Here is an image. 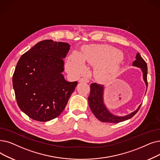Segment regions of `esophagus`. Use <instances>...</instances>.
<instances>
[{
    "instance_id": "1",
    "label": "esophagus",
    "mask_w": 160,
    "mask_h": 160,
    "mask_svg": "<svg viewBox=\"0 0 160 160\" xmlns=\"http://www.w3.org/2000/svg\"><path fill=\"white\" fill-rule=\"evenodd\" d=\"M89 82V80L86 77L82 78L79 80V82Z\"/></svg>"
}]
</instances>
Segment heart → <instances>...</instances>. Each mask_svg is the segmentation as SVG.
<instances>
[{
    "instance_id": "obj_1",
    "label": "heart",
    "mask_w": 160,
    "mask_h": 160,
    "mask_svg": "<svg viewBox=\"0 0 160 160\" xmlns=\"http://www.w3.org/2000/svg\"><path fill=\"white\" fill-rule=\"evenodd\" d=\"M122 55L115 48L107 45L94 46L86 48L81 55L74 52L67 63V70L80 74L86 68L84 63L98 65L97 74L102 79L114 78L119 71V62Z\"/></svg>"
}]
</instances>
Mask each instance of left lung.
I'll return each mask as SVG.
<instances>
[{
    "mask_svg": "<svg viewBox=\"0 0 160 160\" xmlns=\"http://www.w3.org/2000/svg\"><path fill=\"white\" fill-rule=\"evenodd\" d=\"M132 65L141 68L142 72L143 80L147 88V65L138 53H137L136 60L133 62ZM90 89H91L90 94L88 97L89 108L97 118L102 122L116 123L129 120L138 112L141 106V105H140L135 111L128 115L123 116H116L110 112L104 102V91H105L104 86L97 84V83H92L90 85Z\"/></svg>",
    "mask_w": 160,
    "mask_h": 160,
    "instance_id": "left-lung-1",
    "label": "left lung"
}]
</instances>
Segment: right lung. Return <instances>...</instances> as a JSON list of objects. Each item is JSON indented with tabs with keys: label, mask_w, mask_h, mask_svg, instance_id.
Masks as SVG:
<instances>
[{
	"label": "right lung",
	"mask_w": 160,
	"mask_h": 160,
	"mask_svg": "<svg viewBox=\"0 0 160 160\" xmlns=\"http://www.w3.org/2000/svg\"><path fill=\"white\" fill-rule=\"evenodd\" d=\"M70 48L67 42L44 40L18 61L13 88L19 108L32 120L44 122L59 116L77 86L62 74Z\"/></svg>",
	"instance_id": "obj_1"
}]
</instances>
